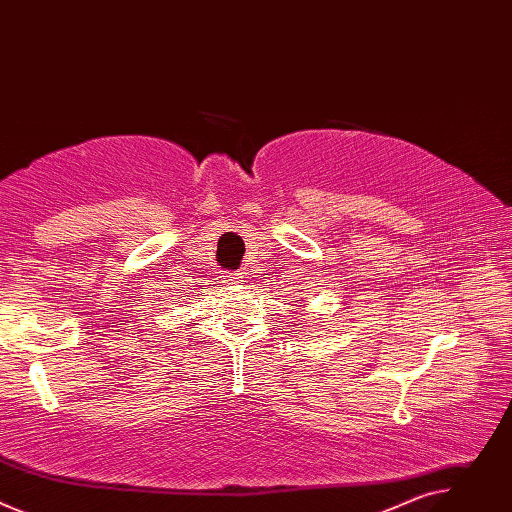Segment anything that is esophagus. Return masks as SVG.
<instances>
[{"label": "esophagus", "mask_w": 512, "mask_h": 512, "mask_svg": "<svg viewBox=\"0 0 512 512\" xmlns=\"http://www.w3.org/2000/svg\"><path fill=\"white\" fill-rule=\"evenodd\" d=\"M223 277H225L229 283H239V281L243 279V275H241L239 271H227Z\"/></svg>", "instance_id": "1"}]
</instances>
